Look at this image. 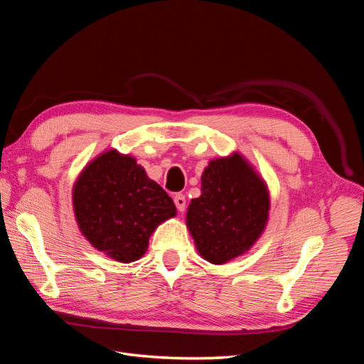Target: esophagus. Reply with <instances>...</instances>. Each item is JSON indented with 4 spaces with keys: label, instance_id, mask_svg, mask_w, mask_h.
<instances>
[{
    "label": "esophagus",
    "instance_id": "34e87169",
    "mask_svg": "<svg viewBox=\"0 0 364 364\" xmlns=\"http://www.w3.org/2000/svg\"><path fill=\"white\" fill-rule=\"evenodd\" d=\"M174 205H176V208H178V211H181V213L185 211L186 200H185V196L182 193L174 194Z\"/></svg>",
    "mask_w": 364,
    "mask_h": 364
}]
</instances>
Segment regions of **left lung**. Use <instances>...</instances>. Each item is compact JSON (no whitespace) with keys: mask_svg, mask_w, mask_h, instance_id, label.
Returning <instances> with one entry per match:
<instances>
[{"mask_svg":"<svg viewBox=\"0 0 364 364\" xmlns=\"http://www.w3.org/2000/svg\"><path fill=\"white\" fill-rule=\"evenodd\" d=\"M264 182L240 155L211 161L202 176V196L191 200L186 225L197 250L223 264L250 249L269 215Z\"/></svg>","mask_w":364,"mask_h":364,"instance_id":"obj_1","label":"left lung"}]
</instances>
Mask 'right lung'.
Segmentation results:
<instances>
[{
  "mask_svg": "<svg viewBox=\"0 0 364 364\" xmlns=\"http://www.w3.org/2000/svg\"><path fill=\"white\" fill-rule=\"evenodd\" d=\"M73 194L82 234L121 262L144 255L155 228L176 215L171 197L147 178L134 158L115 150L87 165Z\"/></svg>",
  "mask_w": 364,
  "mask_h": 364,
  "instance_id": "1",
  "label": "right lung"
}]
</instances>
